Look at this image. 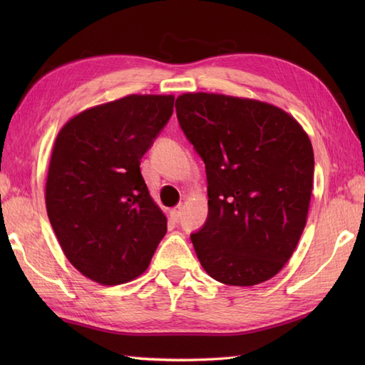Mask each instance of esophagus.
I'll return each mask as SVG.
<instances>
[{"label":"esophagus","mask_w":365,"mask_h":365,"mask_svg":"<svg viewBox=\"0 0 365 365\" xmlns=\"http://www.w3.org/2000/svg\"><path fill=\"white\" fill-rule=\"evenodd\" d=\"M182 212H183V207L182 205H175L174 208H170V210H169V216L174 221H178V220H180V216H182Z\"/></svg>","instance_id":"obj_1"}]
</instances>
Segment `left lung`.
<instances>
[{
	"label": "left lung",
	"mask_w": 365,
	"mask_h": 365,
	"mask_svg": "<svg viewBox=\"0 0 365 365\" xmlns=\"http://www.w3.org/2000/svg\"><path fill=\"white\" fill-rule=\"evenodd\" d=\"M175 110L207 170L208 216L191 235L200 265L227 285L268 281L306 227L311 139L293 115L254 98L187 92Z\"/></svg>",
	"instance_id": "obj_1"
}]
</instances>
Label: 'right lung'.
Here are the masks:
<instances>
[{
	"mask_svg": "<svg viewBox=\"0 0 365 365\" xmlns=\"http://www.w3.org/2000/svg\"><path fill=\"white\" fill-rule=\"evenodd\" d=\"M173 111L174 96L131 94L88 108L59 130L46 213L67 260L91 281H133L166 234L139 165Z\"/></svg>",
	"mask_w": 365,
	"mask_h": 365,
	"instance_id": "right-lung-1",
	"label": "right lung"
}]
</instances>
